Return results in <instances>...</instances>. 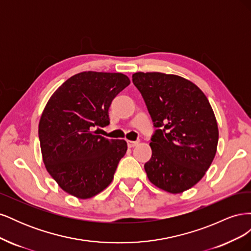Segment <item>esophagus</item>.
Returning <instances> with one entry per match:
<instances>
[{"label": "esophagus", "mask_w": 251, "mask_h": 251, "mask_svg": "<svg viewBox=\"0 0 251 251\" xmlns=\"http://www.w3.org/2000/svg\"><path fill=\"white\" fill-rule=\"evenodd\" d=\"M126 142H127V147H128V148H134V147H136V146H137V144L139 143V140H137V141L127 140Z\"/></svg>", "instance_id": "34e87169"}]
</instances>
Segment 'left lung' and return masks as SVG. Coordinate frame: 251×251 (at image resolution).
Masks as SVG:
<instances>
[{"mask_svg":"<svg viewBox=\"0 0 251 251\" xmlns=\"http://www.w3.org/2000/svg\"><path fill=\"white\" fill-rule=\"evenodd\" d=\"M132 77L157 127L144 164L148 178L165 192H184L203 178L216 155L219 130L211 105L178 75L137 72Z\"/></svg>","mask_w":251,"mask_h":251,"instance_id":"obj_1","label":"left lung"}]
</instances>
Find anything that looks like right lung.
<instances>
[{
    "mask_svg": "<svg viewBox=\"0 0 251 251\" xmlns=\"http://www.w3.org/2000/svg\"><path fill=\"white\" fill-rule=\"evenodd\" d=\"M130 82L123 73L86 71L50 97L39 124L41 151L48 173L66 193L89 199L110 185L127 146L97 135L94 127L110 124L111 102Z\"/></svg>",
    "mask_w": 251,
    "mask_h": 251,
    "instance_id": "add662e5",
    "label": "right lung"
}]
</instances>
